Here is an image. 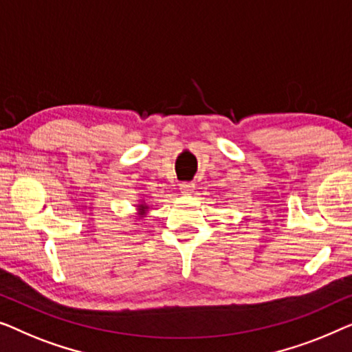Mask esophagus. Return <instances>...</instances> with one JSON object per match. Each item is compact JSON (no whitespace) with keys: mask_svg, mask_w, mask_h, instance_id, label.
<instances>
[{"mask_svg":"<svg viewBox=\"0 0 352 352\" xmlns=\"http://www.w3.org/2000/svg\"><path fill=\"white\" fill-rule=\"evenodd\" d=\"M192 190H195V183H182L180 191L183 195H191Z\"/></svg>","mask_w":352,"mask_h":352,"instance_id":"34e87169","label":"esophagus"}]
</instances>
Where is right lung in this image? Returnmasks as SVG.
I'll return each mask as SVG.
<instances>
[{
  "label": "right lung",
  "instance_id": "1",
  "mask_svg": "<svg viewBox=\"0 0 352 352\" xmlns=\"http://www.w3.org/2000/svg\"><path fill=\"white\" fill-rule=\"evenodd\" d=\"M137 210H138V215L143 217V215L146 214V210H148V206L145 204V202H140V204L137 206Z\"/></svg>",
  "mask_w": 352,
  "mask_h": 352
}]
</instances>
